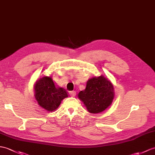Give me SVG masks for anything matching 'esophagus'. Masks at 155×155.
<instances>
[{"label":"esophagus","mask_w":155,"mask_h":155,"mask_svg":"<svg viewBox=\"0 0 155 155\" xmlns=\"http://www.w3.org/2000/svg\"><path fill=\"white\" fill-rule=\"evenodd\" d=\"M69 94L72 97H74L75 95H76V92H75V91H71V92H69Z\"/></svg>","instance_id":"1"}]
</instances>
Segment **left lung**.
<instances>
[{"label": "left lung", "mask_w": 155, "mask_h": 155, "mask_svg": "<svg viewBox=\"0 0 155 155\" xmlns=\"http://www.w3.org/2000/svg\"><path fill=\"white\" fill-rule=\"evenodd\" d=\"M114 94V88L111 81L100 75L88 79L86 88L78 93V98L83 102L88 112L98 114L111 105Z\"/></svg>", "instance_id": "8db88e82"}]
</instances>
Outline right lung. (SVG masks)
Here are the masks:
<instances>
[{
  "label": "right lung",
  "mask_w": 155,
  "mask_h": 155,
  "mask_svg": "<svg viewBox=\"0 0 155 155\" xmlns=\"http://www.w3.org/2000/svg\"><path fill=\"white\" fill-rule=\"evenodd\" d=\"M34 96L42 108L48 111H55L61 101L68 97V92L64 88L57 86L51 77H44L35 82Z\"/></svg>",
  "instance_id": "1"
}]
</instances>
